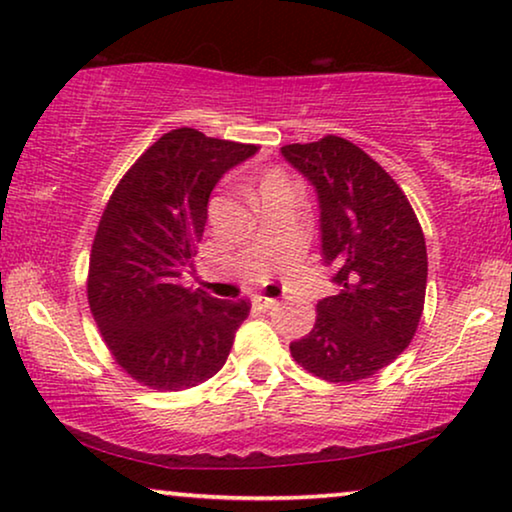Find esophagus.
I'll return each mask as SVG.
<instances>
[{
  "instance_id": "34e87169",
  "label": "esophagus",
  "mask_w": 512,
  "mask_h": 512,
  "mask_svg": "<svg viewBox=\"0 0 512 512\" xmlns=\"http://www.w3.org/2000/svg\"><path fill=\"white\" fill-rule=\"evenodd\" d=\"M254 305L258 307V310H275V307L279 305L275 298H265V296H254Z\"/></svg>"
}]
</instances>
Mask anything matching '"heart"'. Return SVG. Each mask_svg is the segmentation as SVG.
<instances>
[{"label": "heart", "mask_w": 512, "mask_h": 512, "mask_svg": "<svg viewBox=\"0 0 512 512\" xmlns=\"http://www.w3.org/2000/svg\"><path fill=\"white\" fill-rule=\"evenodd\" d=\"M286 186H291L289 179H286V174L279 172V170H270V172H265L261 179H258L254 195L258 200V198H263V195H268L272 191H279V188H286Z\"/></svg>", "instance_id": "obj_1"}]
</instances>
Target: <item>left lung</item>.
<instances>
[{
	"label": "left lung",
	"instance_id": "8db88e82",
	"mask_svg": "<svg viewBox=\"0 0 512 512\" xmlns=\"http://www.w3.org/2000/svg\"><path fill=\"white\" fill-rule=\"evenodd\" d=\"M282 156L317 191L321 258L340 286L319 300L291 356L326 382L366 380L417 333L429 270L422 226L389 172L347 139L286 144Z\"/></svg>",
	"mask_w": 512,
	"mask_h": 512
}]
</instances>
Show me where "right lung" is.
I'll use <instances>...</instances> for the list:
<instances>
[{"mask_svg": "<svg viewBox=\"0 0 512 512\" xmlns=\"http://www.w3.org/2000/svg\"><path fill=\"white\" fill-rule=\"evenodd\" d=\"M256 151L193 128L165 132L104 207L88 303L111 356L144 387L181 391L214 377L249 317L247 300L186 289L181 272L193 265L214 186Z\"/></svg>", "mask_w": 512, "mask_h": 512, "instance_id": "obj_1", "label": "right lung"}]
</instances>
